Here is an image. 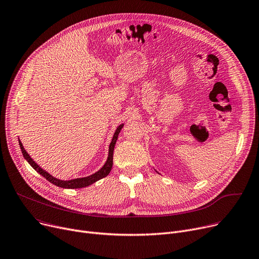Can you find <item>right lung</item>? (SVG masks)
<instances>
[{"label":"right lung","mask_w":259,"mask_h":259,"mask_svg":"<svg viewBox=\"0 0 259 259\" xmlns=\"http://www.w3.org/2000/svg\"><path fill=\"white\" fill-rule=\"evenodd\" d=\"M123 123L119 124L117 126V128L115 130V133L113 135V138H112V141L110 143V146H109V152H108V157H107V161L106 163L104 164V166L99 169L98 171L94 172L93 174L89 175V176H85V177H78V178H73V180H69V181H62V180H59V178H56L54 177L53 175H51L50 173H48L46 170H44L40 166H38V164H36L34 162L33 158L29 155V153L26 151V149L24 148L23 144L21 141H18L19 143V147H21L22 149V153L24 155V157L26 158V161L31 165V167L36 170V172H38L39 174H40L41 176H44L45 178H47V180L52 183L53 185L59 187V188H63V189H81V188H86V187H89L91 185H93L94 183H96L97 181L102 180V178L106 177L111 169H112V166H113V152H114V147H115V144H116V141H117V138H118V135L119 133H120L121 128L123 127Z\"/></svg>","instance_id":"add662e5"}]
</instances>
